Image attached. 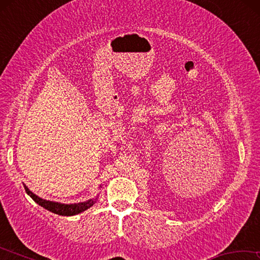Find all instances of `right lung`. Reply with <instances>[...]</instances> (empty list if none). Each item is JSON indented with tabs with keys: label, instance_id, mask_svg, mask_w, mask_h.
I'll use <instances>...</instances> for the list:
<instances>
[{
	"label": "right lung",
	"instance_id": "1",
	"mask_svg": "<svg viewBox=\"0 0 260 260\" xmlns=\"http://www.w3.org/2000/svg\"><path fill=\"white\" fill-rule=\"evenodd\" d=\"M25 187V190L26 192L28 193V195L32 197V200L34 202H37L39 205H41L42 208L47 209L48 211H50L52 213H56V214H59V215H74V214H78L82 212V211H85L87 209H89L91 205L95 203V200H89L87 202H83V203H76V204H60V203H56V202H50V201H46V200H42L40 197L35 195L32 191L29 190V189Z\"/></svg>",
	"mask_w": 260,
	"mask_h": 260
}]
</instances>
